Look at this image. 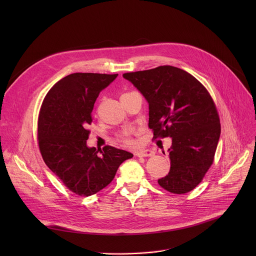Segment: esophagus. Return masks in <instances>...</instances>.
I'll use <instances>...</instances> for the list:
<instances>
[{"instance_id":"1","label":"esophagus","mask_w":256,"mask_h":256,"mask_svg":"<svg viewBox=\"0 0 256 256\" xmlns=\"http://www.w3.org/2000/svg\"><path fill=\"white\" fill-rule=\"evenodd\" d=\"M136 157H153L155 153L151 150H142L138 152H136L134 154Z\"/></svg>"}]
</instances>
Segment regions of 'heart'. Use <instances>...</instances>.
Segmentation results:
<instances>
[{
	"mask_svg": "<svg viewBox=\"0 0 256 256\" xmlns=\"http://www.w3.org/2000/svg\"><path fill=\"white\" fill-rule=\"evenodd\" d=\"M120 140H122L124 144H134V140H132V138H130V136H128V134H122V136H120Z\"/></svg>",
	"mask_w": 256,
	"mask_h": 256,
	"instance_id": "b5f03b06",
	"label": "heart"
}]
</instances>
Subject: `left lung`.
<instances>
[{"instance_id":"left-lung-1","label":"left lung","mask_w":256,"mask_h":256,"mask_svg":"<svg viewBox=\"0 0 256 256\" xmlns=\"http://www.w3.org/2000/svg\"><path fill=\"white\" fill-rule=\"evenodd\" d=\"M149 103V128L154 138H172L168 175L158 180L171 194L194 190L212 166L221 124L206 87L190 72L172 66L122 75Z\"/></svg>"}]
</instances>
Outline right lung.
<instances>
[{
    "label": "right lung",
    "mask_w": 256,
    "mask_h": 256,
    "mask_svg": "<svg viewBox=\"0 0 256 256\" xmlns=\"http://www.w3.org/2000/svg\"><path fill=\"white\" fill-rule=\"evenodd\" d=\"M118 74L74 72L56 83L44 97L38 122V147L48 167L74 194L90 196L114 180L132 154L105 146L89 148L94 103Z\"/></svg>",
    "instance_id": "right-lung-1"
}]
</instances>
